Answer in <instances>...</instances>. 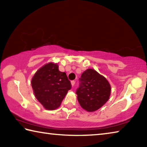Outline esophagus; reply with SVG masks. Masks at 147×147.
Listing matches in <instances>:
<instances>
[{
    "mask_svg": "<svg viewBox=\"0 0 147 147\" xmlns=\"http://www.w3.org/2000/svg\"><path fill=\"white\" fill-rule=\"evenodd\" d=\"M75 82H76L74 81V80H72L71 81V85L73 86H74V84H75Z\"/></svg>",
    "mask_w": 147,
    "mask_h": 147,
    "instance_id": "1",
    "label": "esophagus"
}]
</instances>
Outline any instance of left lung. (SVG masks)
I'll return each instance as SVG.
<instances>
[{
    "instance_id": "left-lung-1",
    "label": "left lung",
    "mask_w": 147,
    "mask_h": 147,
    "mask_svg": "<svg viewBox=\"0 0 147 147\" xmlns=\"http://www.w3.org/2000/svg\"><path fill=\"white\" fill-rule=\"evenodd\" d=\"M79 81V88L76 93L79 104L85 110H97L108 100L111 92L110 85L96 71L87 69L82 74Z\"/></svg>"
}]
</instances>
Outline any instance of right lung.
I'll return each instance as SVG.
<instances>
[{
    "label": "right lung",
    "instance_id": "right-lung-1",
    "mask_svg": "<svg viewBox=\"0 0 147 147\" xmlns=\"http://www.w3.org/2000/svg\"><path fill=\"white\" fill-rule=\"evenodd\" d=\"M71 86L66 73L59 71L56 63H49L42 67L32 80L35 96L49 110H54L60 106Z\"/></svg>",
    "mask_w": 147,
    "mask_h": 147
}]
</instances>
